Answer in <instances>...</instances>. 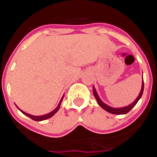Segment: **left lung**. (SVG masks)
<instances>
[{"label":"left lung","instance_id":"left-lung-1","mask_svg":"<svg viewBox=\"0 0 157 157\" xmlns=\"http://www.w3.org/2000/svg\"><path fill=\"white\" fill-rule=\"evenodd\" d=\"M143 92H144V81H142V87H141V90H140V93L139 96L137 97V98L136 99L135 101H134L133 103H132L131 105H128V106H126V107H124V108H120V109H115V108H112V107H109V105H105V103H103L102 101H101V99L99 98L98 95H97V92H96V89L95 88L93 87V95H94L95 98L97 99V102H98L99 105L101 106L102 109H104L105 111L109 112L110 113H113V114H117V115H121V114H126L128 113V112L131 110L132 108L136 105V103L138 102L140 97H142V94H143Z\"/></svg>","mask_w":157,"mask_h":157}]
</instances>
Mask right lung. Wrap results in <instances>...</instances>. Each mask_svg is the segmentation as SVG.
<instances>
[{"label": "right lung", "mask_w": 157, "mask_h": 157, "mask_svg": "<svg viewBox=\"0 0 157 157\" xmlns=\"http://www.w3.org/2000/svg\"><path fill=\"white\" fill-rule=\"evenodd\" d=\"M63 98H64V97H62V99H61V100H60V103H59L58 106H57V107L56 108V109H54L53 111L51 112V113H48V114H46V115H44V116H39V117H36V116H32V115H30V114H28V113H25V112L21 111V113H24V114H25V115H26V116H27V117H30V118H31L32 120H33V121H44V120L48 119V118H50V117H52V116H53L54 114H55V113H56V112L58 111L59 109H60V104H61V101H62Z\"/></svg>", "instance_id": "obj_1"}]
</instances>
